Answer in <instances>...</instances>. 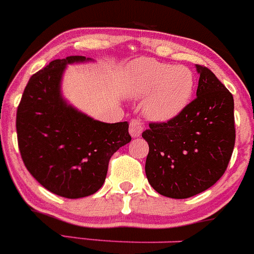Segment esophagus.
I'll return each mask as SVG.
<instances>
[{
  "mask_svg": "<svg viewBox=\"0 0 254 254\" xmlns=\"http://www.w3.org/2000/svg\"><path fill=\"white\" fill-rule=\"evenodd\" d=\"M143 130V125L140 119H132L130 122V127H129V132L132 137H137L141 135Z\"/></svg>",
  "mask_w": 254,
  "mask_h": 254,
  "instance_id": "esophagus-1",
  "label": "esophagus"
}]
</instances>
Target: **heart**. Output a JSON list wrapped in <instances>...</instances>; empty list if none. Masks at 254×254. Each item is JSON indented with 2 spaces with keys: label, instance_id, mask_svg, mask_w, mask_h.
<instances>
[{
  "label": "heart",
  "instance_id": "heart-1",
  "mask_svg": "<svg viewBox=\"0 0 254 254\" xmlns=\"http://www.w3.org/2000/svg\"><path fill=\"white\" fill-rule=\"evenodd\" d=\"M127 78L134 96L150 93L143 104V112L155 122H170L178 117L194 92V76L188 67L151 59L135 61L127 71Z\"/></svg>",
  "mask_w": 254,
  "mask_h": 254
}]
</instances>
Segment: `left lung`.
Here are the masks:
<instances>
[{
    "label": "left lung",
    "mask_w": 254,
    "mask_h": 254,
    "mask_svg": "<svg viewBox=\"0 0 254 254\" xmlns=\"http://www.w3.org/2000/svg\"><path fill=\"white\" fill-rule=\"evenodd\" d=\"M196 98L175 119L150 123L142 132L147 181L168 198H190L214 186L234 151V97L205 66L196 65Z\"/></svg>",
    "instance_id": "1"
}]
</instances>
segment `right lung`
Wrapping results in <instances>:
<instances>
[{"mask_svg":"<svg viewBox=\"0 0 254 254\" xmlns=\"http://www.w3.org/2000/svg\"><path fill=\"white\" fill-rule=\"evenodd\" d=\"M89 60L67 56L51 61L30 77L17 109L18 147L25 167L49 191L68 199L101 189L113 153L131 141L127 122L94 120L61 96L66 65Z\"/></svg>","mask_w":254,"mask_h":254,"instance_id":"right-lung-1","label":"right lung"}]
</instances>
